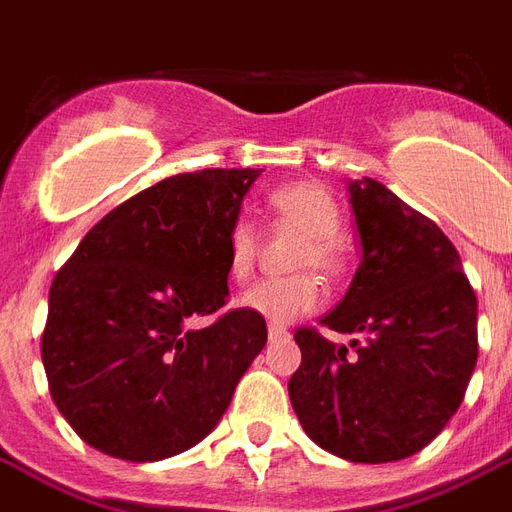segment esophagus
Listing matches in <instances>:
<instances>
[{
  "label": "esophagus",
  "instance_id": "1",
  "mask_svg": "<svg viewBox=\"0 0 512 512\" xmlns=\"http://www.w3.org/2000/svg\"><path fill=\"white\" fill-rule=\"evenodd\" d=\"M268 337H271V340H287L289 332L287 327H281V324H268Z\"/></svg>",
  "mask_w": 512,
  "mask_h": 512
}]
</instances>
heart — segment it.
<instances>
[{"label":"heart","instance_id":"b5f03b06","mask_svg":"<svg viewBox=\"0 0 512 512\" xmlns=\"http://www.w3.org/2000/svg\"><path fill=\"white\" fill-rule=\"evenodd\" d=\"M268 207L284 220L305 233V241L297 249V271H340L342 257L337 247V233L342 228V215L337 201L327 188L308 180H297L273 188L268 193ZM225 255H228V276L233 281H244L255 268L257 231L252 220L239 215L228 225L225 233ZM321 284L311 273H297L287 279H260L241 295V305L247 311L273 321L287 324L305 313L316 311L321 305Z\"/></svg>","mask_w":512,"mask_h":512}]
</instances>
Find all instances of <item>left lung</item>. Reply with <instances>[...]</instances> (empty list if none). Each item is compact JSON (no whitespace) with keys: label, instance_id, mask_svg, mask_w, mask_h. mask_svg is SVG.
Returning a JSON list of instances; mask_svg holds the SVG:
<instances>
[{"label":"left lung","instance_id":"8db88e82","mask_svg":"<svg viewBox=\"0 0 512 512\" xmlns=\"http://www.w3.org/2000/svg\"><path fill=\"white\" fill-rule=\"evenodd\" d=\"M348 188L364 255L321 324L364 342L348 356L316 327L297 329L303 361L289 398L321 449L377 465L425 449L460 409L478 358V300L430 217L372 177Z\"/></svg>","mask_w":512,"mask_h":512}]
</instances>
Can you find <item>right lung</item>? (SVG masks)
<instances>
[{
    "instance_id": "obj_1",
    "label": "right lung",
    "mask_w": 512,
    "mask_h": 512,
    "mask_svg": "<svg viewBox=\"0 0 512 512\" xmlns=\"http://www.w3.org/2000/svg\"><path fill=\"white\" fill-rule=\"evenodd\" d=\"M263 170L172 175L111 209L55 273L42 332L50 396L84 444L130 462L196 446L268 340L228 303L225 233ZM196 315H215L204 330Z\"/></svg>"
}]
</instances>
